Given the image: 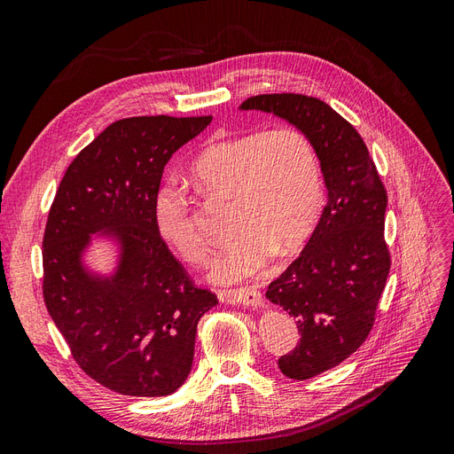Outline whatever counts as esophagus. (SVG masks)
Listing matches in <instances>:
<instances>
[{
    "label": "esophagus",
    "instance_id": "esophagus-1",
    "mask_svg": "<svg viewBox=\"0 0 454 454\" xmlns=\"http://www.w3.org/2000/svg\"><path fill=\"white\" fill-rule=\"evenodd\" d=\"M226 297H228L230 303H241V305H247V307H260L263 303L262 292L254 286L226 290Z\"/></svg>",
    "mask_w": 454,
    "mask_h": 454
}]
</instances>
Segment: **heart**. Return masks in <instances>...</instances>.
<instances>
[{
    "label": "heart",
    "mask_w": 454,
    "mask_h": 454,
    "mask_svg": "<svg viewBox=\"0 0 454 454\" xmlns=\"http://www.w3.org/2000/svg\"><path fill=\"white\" fill-rule=\"evenodd\" d=\"M191 174L207 198H231L236 233L213 260L216 280H241L262 271L273 253L292 254L307 241L322 211V164L312 140L295 127L256 130L209 144ZM153 221L176 254L201 263L211 243L200 231L192 201L172 179L155 192Z\"/></svg>",
    "instance_id": "heart-1"
}]
</instances>
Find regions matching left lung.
I'll return each mask as SVG.
<instances>
[{"label":"left lung","instance_id":"obj_1","mask_svg":"<svg viewBox=\"0 0 454 454\" xmlns=\"http://www.w3.org/2000/svg\"><path fill=\"white\" fill-rule=\"evenodd\" d=\"M241 110L270 112L303 130L329 191L307 247L265 292L294 316L301 334L290 354L278 357L280 372L309 380L348 359L374 327L391 270L387 191L361 134L324 100L299 93L256 95Z\"/></svg>","mask_w":454,"mask_h":454}]
</instances>
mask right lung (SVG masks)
<instances>
[{
	"mask_svg": "<svg viewBox=\"0 0 454 454\" xmlns=\"http://www.w3.org/2000/svg\"><path fill=\"white\" fill-rule=\"evenodd\" d=\"M213 117L138 115L106 127L59 183L43 238V297L76 364L106 389L166 396L187 380L196 327L218 301L170 253L153 221L166 162ZM114 229L124 260L112 281L90 279L79 253Z\"/></svg>",
	"mask_w": 454,
	"mask_h": 454,
	"instance_id": "add662e5",
	"label": "right lung"
}]
</instances>
